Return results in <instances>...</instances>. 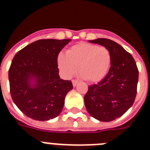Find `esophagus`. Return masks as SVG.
<instances>
[{
    "label": "esophagus",
    "instance_id": "esophagus-1",
    "mask_svg": "<svg viewBox=\"0 0 150 150\" xmlns=\"http://www.w3.org/2000/svg\"><path fill=\"white\" fill-rule=\"evenodd\" d=\"M72 83H73V86L75 87L76 86V85H77L78 81H77V80H76V79H73V80H72Z\"/></svg>",
    "mask_w": 150,
    "mask_h": 150
}]
</instances>
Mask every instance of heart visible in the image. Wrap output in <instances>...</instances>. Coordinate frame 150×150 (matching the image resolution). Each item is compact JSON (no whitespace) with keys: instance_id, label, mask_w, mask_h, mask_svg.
I'll use <instances>...</instances> for the list:
<instances>
[{"instance_id":"1","label":"heart","mask_w":150,"mask_h":150,"mask_svg":"<svg viewBox=\"0 0 150 150\" xmlns=\"http://www.w3.org/2000/svg\"><path fill=\"white\" fill-rule=\"evenodd\" d=\"M58 66L64 76L70 78L79 74L86 81L98 83L108 74L112 63L111 52L107 47L80 42L61 52L57 59Z\"/></svg>"}]
</instances>
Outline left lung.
I'll return each mask as SVG.
<instances>
[{"label":"left lung","mask_w":150,"mask_h":150,"mask_svg":"<svg viewBox=\"0 0 150 150\" xmlns=\"http://www.w3.org/2000/svg\"><path fill=\"white\" fill-rule=\"evenodd\" d=\"M107 47L112 55L110 68L98 84L88 86L85 106L92 117L110 122L122 116L133 105L137 95L138 69L132 55L122 46L106 38L89 40Z\"/></svg>","instance_id":"left-lung-1"}]
</instances>
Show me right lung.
Instances as JSON below:
<instances>
[{"instance_id": "add662e5", "label": "right lung", "mask_w": 150, "mask_h": 150, "mask_svg": "<svg viewBox=\"0 0 150 150\" xmlns=\"http://www.w3.org/2000/svg\"><path fill=\"white\" fill-rule=\"evenodd\" d=\"M70 39L39 40L24 47L9 69L12 99L28 117L47 121L60 114L64 98L73 88L59 75L57 59Z\"/></svg>"}]
</instances>
